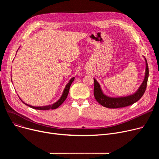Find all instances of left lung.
<instances>
[{
  "label": "left lung",
  "mask_w": 159,
  "mask_h": 159,
  "mask_svg": "<svg viewBox=\"0 0 159 159\" xmlns=\"http://www.w3.org/2000/svg\"><path fill=\"white\" fill-rule=\"evenodd\" d=\"M146 61V73H145V77L143 82L142 83L141 86L139 88V89L136 91L133 95H129L127 97H119V98H111L107 97L105 95L101 90V86H100L98 82L94 79V96L96 99V101L104 107L107 108H120L126 107L130 106L135 102H137L139 100L143 97L144 95L148 79L149 77V68L147 61Z\"/></svg>",
  "instance_id": "obj_1"
}]
</instances>
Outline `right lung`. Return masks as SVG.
Listing matches in <instances>:
<instances>
[{
  "instance_id": "right-lung-1",
  "label": "right lung",
  "mask_w": 159,
  "mask_h": 159,
  "mask_svg": "<svg viewBox=\"0 0 159 159\" xmlns=\"http://www.w3.org/2000/svg\"><path fill=\"white\" fill-rule=\"evenodd\" d=\"M74 79H75V77H73V78L71 79V80H70V82L68 83V84H67V85H66V88H65V89H64V91H63V93H62V95L61 98H60L59 100H58V101L57 102H55V103H54V104H52V105L46 106H40V107L32 106H30V105H28V104H26V103H24L20 98V101H21L24 104H25L26 105L28 106L29 107H32V108H33V109H35V110H48L56 109V108H57L58 107H59V106L64 102V101L66 99L67 97H68L70 86H71V84H72V82H73Z\"/></svg>"
}]
</instances>
